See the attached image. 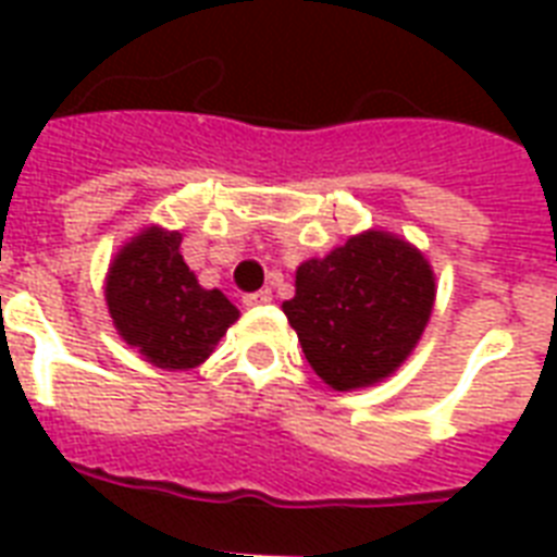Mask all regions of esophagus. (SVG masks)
Here are the masks:
<instances>
[{
	"label": "esophagus",
	"mask_w": 557,
	"mask_h": 557,
	"mask_svg": "<svg viewBox=\"0 0 557 557\" xmlns=\"http://www.w3.org/2000/svg\"><path fill=\"white\" fill-rule=\"evenodd\" d=\"M245 306H265L271 304V292L269 288H257V292H248V295L243 297Z\"/></svg>",
	"instance_id": "34e87169"
}]
</instances>
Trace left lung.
Segmentation results:
<instances>
[{
	"label": "left lung",
	"mask_w": 557,
	"mask_h": 557,
	"mask_svg": "<svg viewBox=\"0 0 557 557\" xmlns=\"http://www.w3.org/2000/svg\"><path fill=\"white\" fill-rule=\"evenodd\" d=\"M433 295V271L413 245L367 231L304 262L283 312L312 370L330 387L356 389L387 379L410 356Z\"/></svg>",
	"instance_id": "1"
}]
</instances>
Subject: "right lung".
<instances>
[{
	"label": "right lung",
	"instance_id": "1",
	"mask_svg": "<svg viewBox=\"0 0 557 557\" xmlns=\"http://www.w3.org/2000/svg\"><path fill=\"white\" fill-rule=\"evenodd\" d=\"M182 234L150 227L117 253L107 280L109 314L129 347L164 370H187L213 352L239 318L219 288H201L178 253Z\"/></svg>",
	"mask_w": 557,
	"mask_h": 557
}]
</instances>
